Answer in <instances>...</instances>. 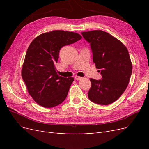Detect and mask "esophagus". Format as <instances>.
Instances as JSON below:
<instances>
[{
	"label": "esophagus",
	"mask_w": 149,
	"mask_h": 149,
	"mask_svg": "<svg viewBox=\"0 0 149 149\" xmlns=\"http://www.w3.org/2000/svg\"><path fill=\"white\" fill-rule=\"evenodd\" d=\"M74 78H75V79H76V80H80V79H82V77H80V76H76L75 77H74Z\"/></svg>",
	"instance_id": "1"
}]
</instances>
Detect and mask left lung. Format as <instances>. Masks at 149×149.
<instances>
[{
    "instance_id": "obj_1",
    "label": "left lung",
    "mask_w": 149,
    "mask_h": 149,
    "mask_svg": "<svg viewBox=\"0 0 149 149\" xmlns=\"http://www.w3.org/2000/svg\"><path fill=\"white\" fill-rule=\"evenodd\" d=\"M81 34L90 44L93 61L102 75L101 79H90L88 97L96 104L108 105L119 99L127 87L132 71L128 50L106 31L93 30Z\"/></svg>"
}]
</instances>
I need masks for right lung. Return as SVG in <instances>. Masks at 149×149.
<instances>
[{
    "instance_id": "add662e5",
    "label": "right lung",
    "mask_w": 149,
    "mask_h": 149,
    "mask_svg": "<svg viewBox=\"0 0 149 149\" xmlns=\"http://www.w3.org/2000/svg\"><path fill=\"white\" fill-rule=\"evenodd\" d=\"M81 38L74 32L54 30L40 35L30 43L22 66V77L29 94L39 105L52 107L65 101L74 78L60 76L55 63L63 47Z\"/></svg>"
}]
</instances>
